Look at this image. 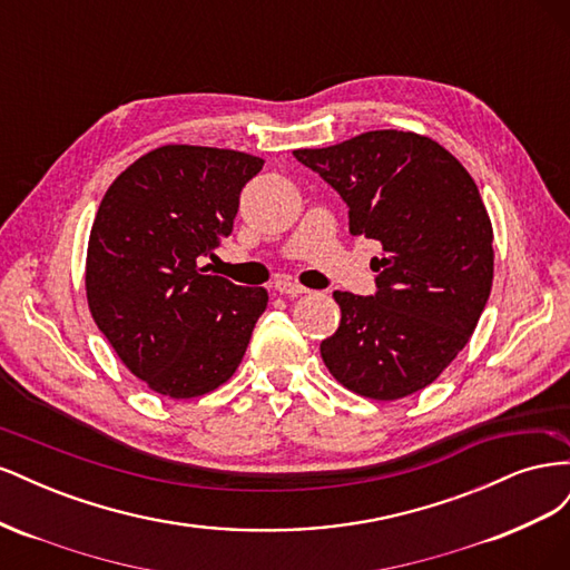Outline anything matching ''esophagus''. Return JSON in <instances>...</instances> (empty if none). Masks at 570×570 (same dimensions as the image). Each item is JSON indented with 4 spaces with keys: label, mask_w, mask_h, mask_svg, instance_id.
<instances>
[{
    "label": "esophagus",
    "mask_w": 570,
    "mask_h": 570,
    "mask_svg": "<svg viewBox=\"0 0 570 570\" xmlns=\"http://www.w3.org/2000/svg\"><path fill=\"white\" fill-rule=\"evenodd\" d=\"M273 287H275V292H281V295H287V297H299L308 292L304 285L292 283V281H278Z\"/></svg>",
    "instance_id": "34e87169"
}]
</instances>
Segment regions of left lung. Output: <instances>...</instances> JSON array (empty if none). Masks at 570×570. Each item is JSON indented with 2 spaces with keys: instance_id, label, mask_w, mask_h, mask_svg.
Returning a JSON list of instances; mask_svg holds the SVG:
<instances>
[{
  "instance_id": "8db88e82",
  "label": "left lung",
  "mask_w": 570,
  "mask_h": 570,
  "mask_svg": "<svg viewBox=\"0 0 570 570\" xmlns=\"http://www.w3.org/2000/svg\"><path fill=\"white\" fill-rule=\"evenodd\" d=\"M350 206V233L377 239L375 295L333 292L340 327L321 342L337 383L377 402L428 387L475 331L494 273L478 185L430 137L371 130L292 151Z\"/></svg>"
}]
</instances>
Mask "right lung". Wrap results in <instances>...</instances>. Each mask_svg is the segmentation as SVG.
Returning a JSON list of instances; mask_svg holds the SVG:
<instances>
[{
    "label": "right lung",
    "instance_id": "add662e5",
    "mask_svg": "<svg viewBox=\"0 0 570 570\" xmlns=\"http://www.w3.org/2000/svg\"><path fill=\"white\" fill-rule=\"evenodd\" d=\"M264 159L164 145L130 164L95 216L85 289L126 368L170 400L220 387L243 361L268 292L199 268L233 233L239 193Z\"/></svg>",
    "mask_w": 570,
    "mask_h": 570
}]
</instances>
